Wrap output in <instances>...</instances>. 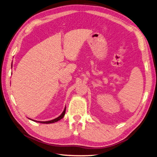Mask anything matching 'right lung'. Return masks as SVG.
Returning a JSON list of instances; mask_svg holds the SVG:
<instances>
[{
	"instance_id": "obj_1",
	"label": "right lung",
	"mask_w": 157,
	"mask_h": 157,
	"mask_svg": "<svg viewBox=\"0 0 157 157\" xmlns=\"http://www.w3.org/2000/svg\"><path fill=\"white\" fill-rule=\"evenodd\" d=\"M65 111H66V108L64 109V111L63 112V113L61 114L60 116H59L58 117L56 118V119L52 120H50V121H36V120H33L36 122H38V123H41V124H52V123H55V122H57L58 121H59L60 120H61L62 118L64 117L65 116Z\"/></svg>"
}]
</instances>
